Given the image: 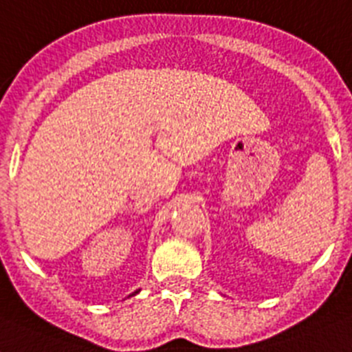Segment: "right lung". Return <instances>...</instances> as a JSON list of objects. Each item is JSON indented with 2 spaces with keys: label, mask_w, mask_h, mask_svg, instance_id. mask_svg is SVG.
I'll use <instances>...</instances> for the list:
<instances>
[{
  "label": "right lung",
  "mask_w": 352,
  "mask_h": 352,
  "mask_svg": "<svg viewBox=\"0 0 352 352\" xmlns=\"http://www.w3.org/2000/svg\"><path fill=\"white\" fill-rule=\"evenodd\" d=\"M138 292H140V290H135V292H134V294H132V295H135V294H138ZM132 295H129V297H132Z\"/></svg>",
  "instance_id": "add662e5"
}]
</instances>
